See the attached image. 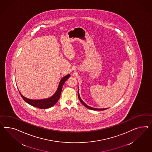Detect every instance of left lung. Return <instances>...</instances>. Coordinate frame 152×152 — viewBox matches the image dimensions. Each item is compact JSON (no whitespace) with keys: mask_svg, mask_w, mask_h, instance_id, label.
<instances>
[{"mask_svg":"<svg viewBox=\"0 0 152 152\" xmlns=\"http://www.w3.org/2000/svg\"><path fill=\"white\" fill-rule=\"evenodd\" d=\"M78 99H80V102L81 103H82V104L85 106V107H86L87 108H88V109H90V110H95V111H103V110H106L107 108H93V107H90V106H88L87 104H86L82 100V99H81V97H80V94H79V91L78 90Z\"/></svg>","mask_w":152,"mask_h":152,"instance_id":"obj_1","label":"left lung"}]
</instances>
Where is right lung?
I'll return each instance as SVG.
<instances>
[{"mask_svg":"<svg viewBox=\"0 0 152 152\" xmlns=\"http://www.w3.org/2000/svg\"><path fill=\"white\" fill-rule=\"evenodd\" d=\"M70 77V74L67 75L64 77H62L60 82L59 83V85L58 86V89L56 91V92L54 94L50 97L48 99H28L24 97L23 94H21L19 91V93L20 94L21 97L25 101L28 103L31 106L34 107H37L40 109H46L49 108L50 107H53V105H55L56 103L58 102V99L60 97V95L61 93L62 86L65 82Z\"/></svg>","mask_w":152,"mask_h":152,"instance_id":"obj_1","label":"right lung"}]
</instances>
